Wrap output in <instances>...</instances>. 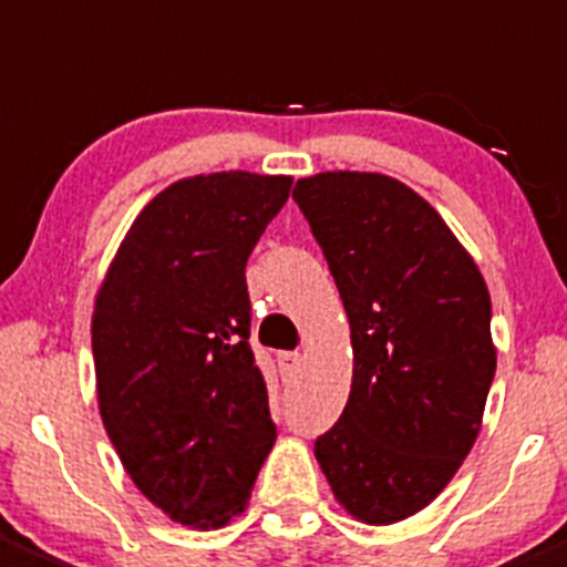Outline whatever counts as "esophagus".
Wrapping results in <instances>:
<instances>
[{
	"mask_svg": "<svg viewBox=\"0 0 567 567\" xmlns=\"http://www.w3.org/2000/svg\"><path fill=\"white\" fill-rule=\"evenodd\" d=\"M301 363H305V355H301V352H282L285 372H299Z\"/></svg>",
	"mask_w": 567,
	"mask_h": 567,
	"instance_id": "esophagus-1",
	"label": "esophagus"
}]
</instances>
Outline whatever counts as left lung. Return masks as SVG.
Here are the masks:
<instances>
[{"mask_svg":"<svg viewBox=\"0 0 567 567\" xmlns=\"http://www.w3.org/2000/svg\"><path fill=\"white\" fill-rule=\"evenodd\" d=\"M341 293L352 389L341 420L316 439L338 504L369 526L425 509L473 451L495 378L489 290L442 215L383 173L299 178Z\"/></svg>","mask_w":567,"mask_h":567,"instance_id":"1","label":"left lung"}]
</instances>
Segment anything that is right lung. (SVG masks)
Here are the masks:
<instances>
[{"label": "right lung", "mask_w": 567, "mask_h": 567, "mask_svg": "<svg viewBox=\"0 0 567 567\" xmlns=\"http://www.w3.org/2000/svg\"><path fill=\"white\" fill-rule=\"evenodd\" d=\"M290 176L178 178L125 231L94 296L97 409L136 489L182 526L243 515L277 442L248 347L246 262Z\"/></svg>", "instance_id": "obj_1"}]
</instances>
